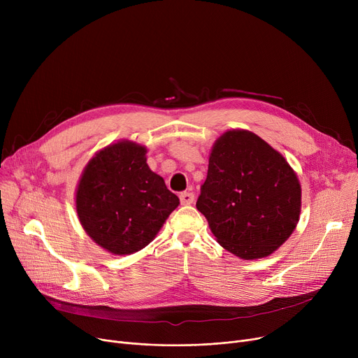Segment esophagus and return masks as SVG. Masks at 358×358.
Wrapping results in <instances>:
<instances>
[{
	"label": "esophagus",
	"mask_w": 358,
	"mask_h": 358,
	"mask_svg": "<svg viewBox=\"0 0 358 358\" xmlns=\"http://www.w3.org/2000/svg\"><path fill=\"white\" fill-rule=\"evenodd\" d=\"M180 200L181 204H193L194 203V194L189 193V192H184L180 194Z\"/></svg>",
	"instance_id": "34e87169"
}]
</instances>
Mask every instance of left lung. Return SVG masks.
Instances as JSON below:
<instances>
[{
  "label": "left lung",
  "mask_w": 358,
  "mask_h": 358,
  "mask_svg": "<svg viewBox=\"0 0 358 358\" xmlns=\"http://www.w3.org/2000/svg\"><path fill=\"white\" fill-rule=\"evenodd\" d=\"M196 208L224 250L241 259L264 258L296 229L302 187L278 150L250 130L232 129L212 146Z\"/></svg>",
  "instance_id": "obj_1"
}]
</instances>
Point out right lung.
<instances>
[{"mask_svg": "<svg viewBox=\"0 0 358 358\" xmlns=\"http://www.w3.org/2000/svg\"><path fill=\"white\" fill-rule=\"evenodd\" d=\"M146 146L129 139L97 150L80 177L75 208L87 235L113 255L152 242L180 199L146 164Z\"/></svg>", "mask_w": 358, "mask_h": 358, "instance_id": "obj_1", "label": "right lung"}]
</instances>
